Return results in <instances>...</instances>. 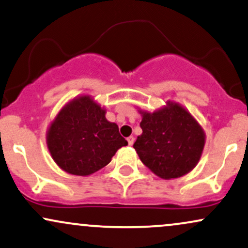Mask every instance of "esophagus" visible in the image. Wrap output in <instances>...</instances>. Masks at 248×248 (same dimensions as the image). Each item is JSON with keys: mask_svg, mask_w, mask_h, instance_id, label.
Segmentation results:
<instances>
[{"mask_svg": "<svg viewBox=\"0 0 248 248\" xmlns=\"http://www.w3.org/2000/svg\"><path fill=\"white\" fill-rule=\"evenodd\" d=\"M127 142H129V145H130V146H132V145H133V142H135V137L130 136L129 138H127Z\"/></svg>", "mask_w": 248, "mask_h": 248, "instance_id": "1", "label": "esophagus"}]
</instances>
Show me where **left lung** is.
<instances>
[{
  "instance_id": "1",
  "label": "left lung",
  "mask_w": 248,
  "mask_h": 248,
  "mask_svg": "<svg viewBox=\"0 0 248 248\" xmlns=\"http://www.w3.org/2000/svg\"><path fill=\"white\" fill-rule=\"evenodd\" d=\"M138 111L142 133L133 148L142 164L165 180L193 170L205 145L204 130L194 116L174 101L153 112Z\"/></svg>"
}]
</instances>
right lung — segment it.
Instances as JSON below:
<instances>
[{"mask_svg":"<svg viewBox=\"0 0 248 248\" xmlns=\"http://www.w3.org/2000/svg\"><path fill=\"white\" fill-rule=\"evenodd\" d=\"M106 113L90 95L78 96L61 108L46 132L48 152L61 170L88 176L126 146L118 125L108 121Z\"/></svg>","mask_w":248,"mask_h":248,"instance_id":"right-lung-1","label":"right lung"}]
</instances>
